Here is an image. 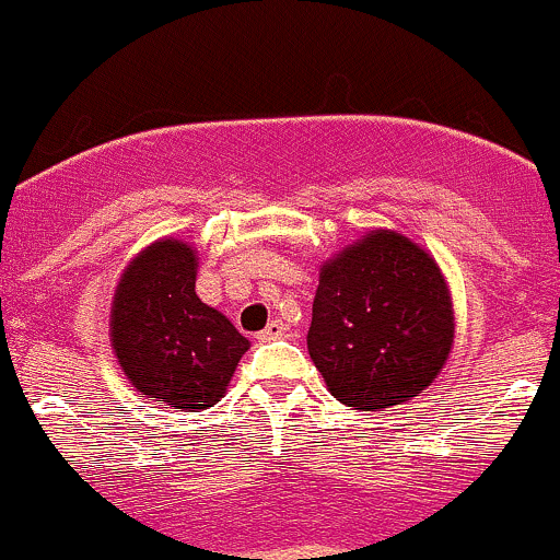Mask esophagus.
I'll return each instance as SVG.
<instances>
[{
    "mask_svg": "<svg viewBox=\"0 0 560 560\" xmlns=\"http://www.w3.org/2000/svg\"><path fill=\"white\" fill-rule=\"evenodd\" d=\"M287 330H290V328H287V325L281 323V319H270L268 328L259 330L257 339H259V341H273V339H281V336H284Z\"/></svg>",
    "mask_w": 560,
    "mask_h": 560,
    "instance_id": "obj_1",
    "label": "esophagus"
}]
</instances>
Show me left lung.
<instances>
[{"instance_id": "obj_1", "label": "left lung", "mask_w": 560, "mask_h": 560, "mask_svg": "<svg viewBox=\"0 0 560 560\" xmlns=\"http://www.w3.org/2000/svg\"><path fill=\"white\" fill-rule=\"evenodd\" d=\"M306 341L341 405H401L424 394L452 352V292L418 243L372 230L319 268Z\"/></svg>"}]
</instances>
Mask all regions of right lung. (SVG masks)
<instances>
[{"mask_svg": "<svg viewBox=\"0 0 560 560\" xmlns=\"http://www.w3.org/2000/svg\"><path fill=\"white\" fill-rule=\"evenodd\" d=\"M197 252L164 237L119 276L112 347L125 377L148 399L197 412L224 396L248 350L235 325L199 301Z\"/></svg>", "mask_w": 560, "mask_h": 560, "instance_id": "right-lung-1", "label": "right lung"}]
</instances>
